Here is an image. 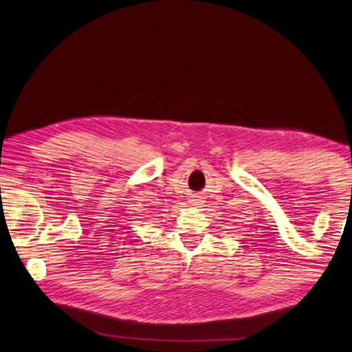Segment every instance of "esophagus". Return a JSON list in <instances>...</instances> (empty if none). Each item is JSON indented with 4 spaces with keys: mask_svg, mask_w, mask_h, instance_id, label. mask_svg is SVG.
Listing matches in <instances>:
<instances>
[{
    "mask_svg": "<svg viewBox=\"0 0 352 352\" xmlns=\"http://www.w3.org/2000/svg\"><path fill=\"white\" fill-rule=\"evenodd\" d=\"M192 203H199V201H197V199H195V201H192Z\"/></svg>",
    "mask_w": 352,
    "mask_h": 352,
    "instance_id": "34e87169",
    "label": "esophagus"
}]
</instances>
